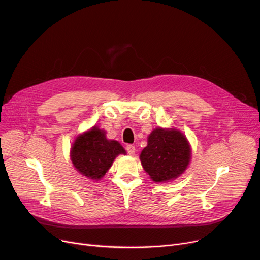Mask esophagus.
<instances>
[{
	"label": "esophagus",
	"instance_id": "1",
	"mask_svg": "<svg viewBox=\"0 0 260 260\" xmlns=\"http://www.w3.org/2000/svg\"><path fill=\"white\" fill-rule=\"evenodd\" d=\"M126 151H127V153H128L129 155H134V154H135V152H136V148H135V146H134V145L129 144V145H127V146H126Z\"/></svg>",
	"mask_w": 260,
	"mask_h": 260
}]
</instances>
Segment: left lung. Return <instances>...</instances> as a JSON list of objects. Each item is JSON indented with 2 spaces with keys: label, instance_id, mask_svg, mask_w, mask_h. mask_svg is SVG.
<instances>
[{
  "label": "left lung",
  "instance_id": "8db88e82",
  "mask_svg": "<svg viewBox=\"0 0 260 260\" xmlns=\"http://www.w3.org/2000/svg\"><path fill=\"white\" fill-rule=\"evenodd\" d=\"M192 159V148L185 136L177 128L156 127L147 137L140 161L155 182H170L178 178Z\"/></svg>",
  "mask_w": 260,
  "mask_h": 260
}]
</instances>
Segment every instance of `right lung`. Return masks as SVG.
Segmentation results:
<instances>
[{"instance_id":"1","label":"right lung","mask_w":260,"mask_h":260,"mask_svg":"<svg viewBox=\"0 0 260 260\" xmlns=\"http://www.w3.org/2000/svg\"><path fill=\"white\" fill-rule=\"evenodd\" d=\"M121 154H126L123 146L116 140L107 139L106 132L94 125L77 136L71 148V160L81 175L98 181Z\"/></svg>"}]
</instances>
